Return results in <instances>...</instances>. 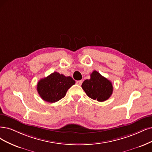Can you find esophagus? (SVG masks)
<instances>
[{"instance_id":"34e87169","label":"esophagus","mask_w":152,"mask_h":152,"mask_svg":"<svg viewBox=\"0 0 152 152\" xmlns=\"http://www.w3.org/2000/svg\"><path fill=\"white\" fill-rule=\"evenodd\" d=\"M83 83V81L82 80H80V81H76V84L78 85H81Z\"/></svg>"}]
</instances>
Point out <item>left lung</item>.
I'll return each instance as SVG.
<instances>
[{
  "instance_id": "1",
  "label": "left lung",
  "mask_w": 152,
  "mask_h": 152,
  "mask_svg": "<svg viewBox=\"0 0 152 152\" xmlns=\"http://www.w3.org/2000/svg\"><path fill=\"white\" fill-rule=\"evenodd\" d=\"M89 80L83 83L81 87L88 96L90 98L103 102L107 100L113 93V88L111 82L101 75L96 71H94L90 75Z\"/></svg>"
}]
</instances>
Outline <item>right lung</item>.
Instances as JSON below:
<instances>
[{"label":"right lung","instance_id":"1","mask_svg":"<svg viewBox=\"0 0 152 152\" xmlns=\"http://www.w3.org/2000/svg\"><path fill=\"white\" fill-rule=\"evenodd\" d=\"M75 84L71 77L54 72L39 81L37 90L43 100L52 103L64 98L68 89Z\"/></svg>","mask_w":152,"mask_h":152}]
</instances>
